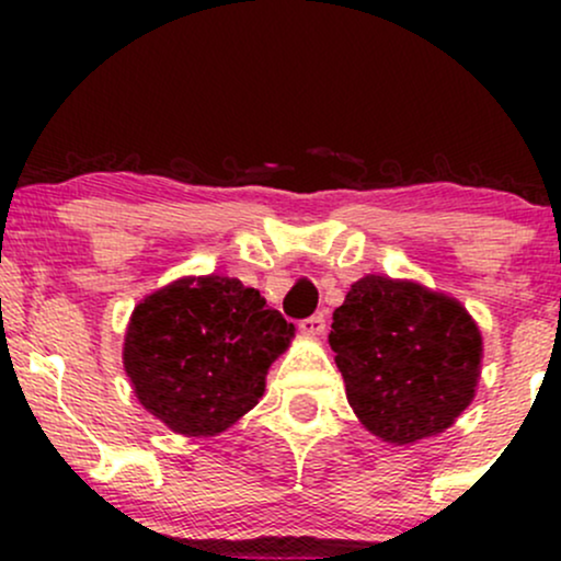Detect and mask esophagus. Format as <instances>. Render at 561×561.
Segmentation results:
<instances>
[{"label":"esophagus","mask_w":561,"mask_h":561,"mask_svg":"<svg viewBox=\"0 0 561 561\" xmlns=\"http://www.w3.org/2000/svg\"><path fill=\"white\" fill-rule=\"evenodd\" d=\"M298 330L302 334H308V337H319V334H324V330H327V321H324V317H321V313H317V317L302 319L298 324Z\"/></svg>","instance_id":"1"}]
</instances>
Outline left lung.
<instances>
[{
	"instance_id": "1",
	"label": "left lung",
	"mask_w": 561,
	"mask_h": 561,
	"mask_svg": "<svg viewBox=\"0 0 561 561\" xmlns=\"http://www.w3.org/2000/svg\"><path fill=\"white\" fill-rule=\"evenodd\" d=\"M330 345L347 403L396 446L437 435L472 403L482 337L459 300L369 274L334 308Z\"/></svg>"
}]
</instances>
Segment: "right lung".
<instances>
[{
    "instance_id": "add662e5",
    "label": "right lung",
    "mask_w": 561,
    "mask_h": 561,
    "mask_svg": "<svg viewBox=\"0 0 561 561\" xmlns=\"http://www.w3.org/2000/svg\"><path fill=\"white\" fill-rule=\"evenodd\" d=\"M295 327L231 276H184L147 295L126 330L139 403L173 433L216 435L248 414Z\"/></svg>"
}]
</instances>
